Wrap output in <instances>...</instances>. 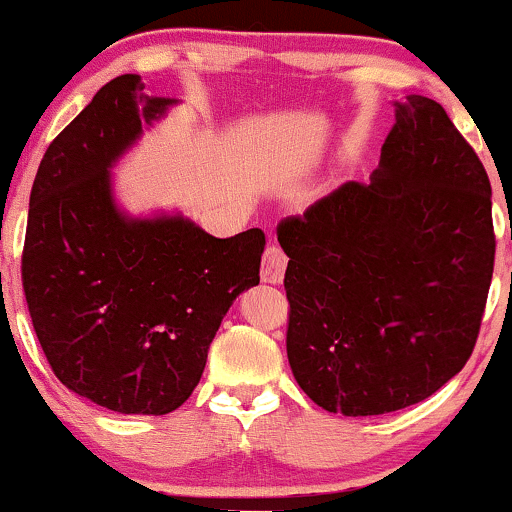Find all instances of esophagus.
<instances>
[{
	"mask_svg": "<svg viewBox=\"0 0 512 512\" xmlns=\"http://www.w3.org/2000/svg\"><path fill=\"white\" fill-rule=\"evenodd\" d=\"M286 262H289V257L281 250V245L269 243L262 260V281H267V284H279V281L284 279Z\"/></svg>",
	"mask_w": 512,
	"mask_h": 512,
	"instance_id": "1",
	"label": "esophagus"
}]
</instances>
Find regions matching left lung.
Instances as JSON below:
<instances>
[{
    "label": "left lung",
    "mask_w": 512,
    "mask_h": 512,
    "mask_svg": "<svg viewBox=\"0 0 512 512\" xmlns=\"http://www.w3.org/2000/svg\"><path fill=\"white\" fill-rule=\"evenodd\" d=\"M276 236L289 255L286 354L317 407H411L469 361L496 257L491 182L440 103H397L373 180L344 182Z\"/></svg>",
    "instance_id": "8db88e82"
}]
</instances>
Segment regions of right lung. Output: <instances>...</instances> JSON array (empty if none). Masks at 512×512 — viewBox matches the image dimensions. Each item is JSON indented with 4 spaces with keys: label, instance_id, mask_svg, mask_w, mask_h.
<instances>
[{
    "label": "right lung",
    "instance_id": "add662e5",
    "mask_svg": "<svg viewBox=\"0 0 512 512\" xmlns=\"http://www.w3.org/2000/svg\"><path fill=\"white\" fill-rule=\"evenodd\" d=\"M142 91L139 74L117 76L52 139L33 180L21 281L62 385L120 414L161 416L192 395L223 315L260 284L267 240L260 228L214 238L182 216L117 211L108 168L173 103Z\"/></svg>",
    "mask_w": 512,
    "mask_h": 512
}]
</instances>
